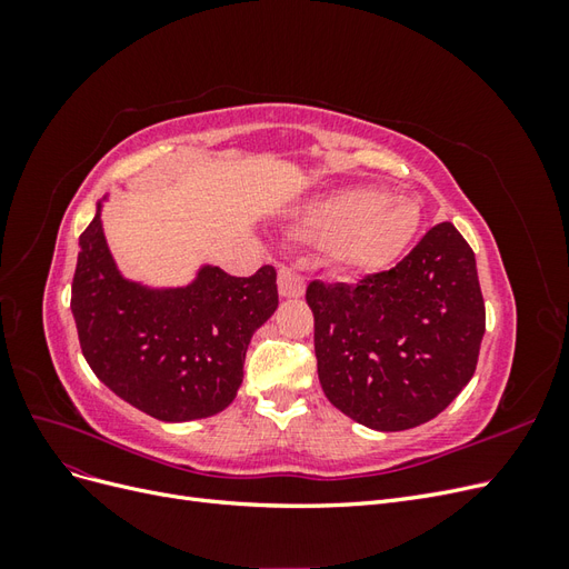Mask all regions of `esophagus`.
Listing matches in <instances>:
<instances>
[{"label": "esophagus", "instance_id": "esophagus-1", "mask_svg": "<svg viewBox=\"0 0 569 569\" xmlns=\"http://www.w3.org/2000/svg\"><path fill=\"white\" fill-rule=\"evenodd\" d=\"M278 289H280V297H284V299H299L306 291V280L291 268H280Z\"/></svg>", "mask_w": 569, "mask_h": 569}]
</instances>
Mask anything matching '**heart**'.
<instances>
[{"label": "heart", "instance_id": "heart-1", "mask_svg": "<svg viewBox=\"0 0 569 569\" xmlns=\"http://www.w3.org/2000/svg\"><path fill=\"white\" fill-rule=\"evenodd\" d=\"M418 228L420 206L410 197L349 187L308 203L291 232L301 242L322 244L337 270L368 274L399 261Z\"/></svg>", "mask_w": 569, "mask_h": 569}]
</instances>
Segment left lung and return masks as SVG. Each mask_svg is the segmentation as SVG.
<instances>
[{"instance_id":"8db88e82","label":"left lung","mask_w":569,"mask_h":569,"mask_svg":"<svg viewBox=\"0 0 569 569\" xmlns=\"http://www.w3.org/2000/svg\"><path fill=\"white\" fill-rule=\"evenodd\" d=\"M318 377L343 416L377 432L437 418L472 380L485 299L470 244L439 222L403 261L358 284L311 282Z\"/></svg>"}]
</instances>
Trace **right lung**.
<instances>
[{"instance_id": "right-lung-1", "label": "right lung", "mask_w": 569, "mask_h": 569, "mask_svg": "<svg viewBox=\"0 0 569 569\" xmlns=\"http://www.w3.org/2000/svg\"><path fill=\"white\" fill-rule=\"evenodd\" d=\"M104 201L80 234L71 295L84 360L116 396L161 422L216 416L242 387L253 332L278 311V272L263 266L232 278L203 263L180 287L130 280L107 242Z\"/></svg>"}]
</instances>
